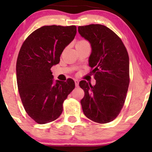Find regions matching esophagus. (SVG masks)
Instances as JSON below:
<instances>
[{"label":"esophagus","instance_id":"obj_1","mask_svg":"<svg viewBox=\"0 0 152 152\" xmlns=\"http://www.w3.org/2000/svg\"><path fill=\"white\" fill-rule=\"evenodd\" d=\"M75 84L76 87H78L79 86V81L78 80H75Z\"/></svg>","mask_w":152,"mask_h":152}]
</instances>
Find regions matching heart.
<instances>
[{"label": "heart", "instance_id": "b5f03b06", "mask_svg": "<svg viewBox=\"0 0 152 152\" xmlns=\"http://www.w3.org/2000/svg\"><path fill=\"white\" fill-rule=\"evenodd\" d=\"M88 43L86 40H84V39H82V40H79L76 43V45H81V44H84V43Z\"/></svg>", "mask_w": 152, "mask_h": 152}]
</instances>
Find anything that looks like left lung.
Instances as JSON below:
<instances>
[{
	"label": "left lung",
	"mask_w": 152,
	"mask_h": 152,
	"mask_svg": "<svg viewBox=\"0 0 152 152\" xmlns=\"http://www.w3.org/2000/svg\"><path fill=\"white\" fill-rule=\"evenodd\" d=\"M81 36L90 42L92 53L89 66L93 69L95 86L82 80L84 91L81 100L84 115L99 124L117 118L123 107L129 84V59L121 39L102 25L79 26Z\"/></svg>",
	"instance_id": "1"
}]
</instances>
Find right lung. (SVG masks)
Wrapping results in <instances>:
<instances>
[{"mask_svg": "<svg viewBox=\"0 0 152 152\" xmlns=\"http://www.w3.org/2000/svg\"><path fill=\"white\" fill-rule=\"evenodd\" d=\"M76 33L75 26H43L31 33L20 48L16 61L18 92L26 113L38 124L57 119L64 100L75 88L72 79L54 84L50 69L59 63Z\"/></svg>", "mask_w": 152, "mask_h": 152, "instance_id": "right-lung-1", "label": "right lung"}]
</instances>
